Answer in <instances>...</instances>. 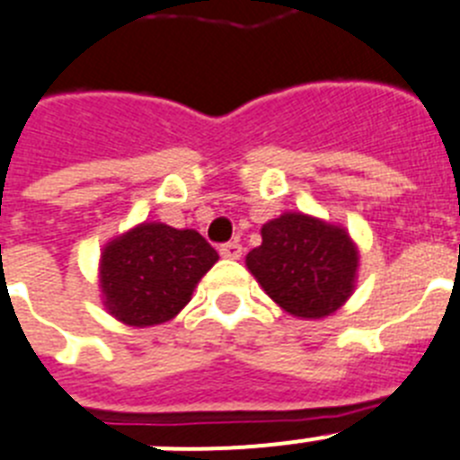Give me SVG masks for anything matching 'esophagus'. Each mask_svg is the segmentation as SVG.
I'll use <instances>...</instances> for the list:
<instances>
[{"label": "esophagus", "instance_id": "1", "mask_svg": "<svg viewBox=\"0 0 460 460\" xmlns=\"http://www.w3.org/2000/svg\"><path fill=\"white\" fill-rule=\"evenodd\" d=\"M219 254L225 259H241L243 245H238V243H225V245L219 247Z\"/></svg>", "mask_w": 460, "mask_h": 460}]
</instances>
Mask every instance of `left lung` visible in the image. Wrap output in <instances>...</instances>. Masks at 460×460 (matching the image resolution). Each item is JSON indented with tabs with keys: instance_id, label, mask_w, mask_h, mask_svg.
Returning <instances> with one entry per match:
<instances>
[{
	"instance_id": "left-lung-1",
	"label": "left lung",
	"mask_w": 460,
	"mask_h": 460,
	"mask_svg": "<svg viewBox=\"0 0 460 460\" xmlns=\"http://www.w3.org/2000/svg\"><path fill=\"white\" fill-rule=\"evenodd\" d=\"M245 266L285 313L322 319L354 294L358 247L345 226L289 210L261 226Z\"/></svg>"
}]
</instances>
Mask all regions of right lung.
I'll list each match as a JSON object with an SVG mask.
<instances>
[{
  "instance_id": "1",
  "label": "right lung",
  "mask_w": 460,
  "mask_h": 460,
  "mask_svg": "<svg viewBox=\"0 0 460 460\" xmlns=\"http://www.w3.org/2000/svg\"><path fill=\"white\" fill-rule=\"evenodd\" d=\"M219 254L199 231L141 222L111 238L99 257L103 307L136 329L173 319Z\"/></svg>"
}]
</instances>
